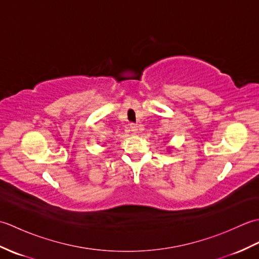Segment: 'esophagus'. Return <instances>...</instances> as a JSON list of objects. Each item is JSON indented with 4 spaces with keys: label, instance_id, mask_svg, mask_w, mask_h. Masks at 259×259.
Here are the masks:
<instances>
[{
    "label": "esophagus",
    "instance_id": "obj_1",
    "mask_svg": "<svg viewBox=\"0 0 259 259\" xmlns=\"http://www.w3.org/2000/svg\"><path fill=\"white\" fill-rule=\"evenodd\" d=\"M130 130L133 131L134 134H137V133H138V126H137L135 123H131L130 124Z\"/></svg>",
    "mask_w": 259,
    "mask_h": 259
}]
</instances>
